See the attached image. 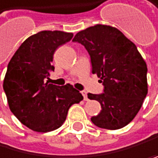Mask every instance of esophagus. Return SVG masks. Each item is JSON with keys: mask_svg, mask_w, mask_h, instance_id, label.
<instances>
[{"mask_svg": "<svg viewBox=\"0 0 158 158\" xmlns=\"http://www.w3.org/2000/svg\"><path fill=\"white\" fill-rule=\"evenodd\" d=\"M81 93H82V95H83L84 101H88V95H87V92H85V91H82Z\"/></svg>", "mask_w": 158, "mask_h": 158, "instance_id": "obj_1", "label": "esophagus"}]
</instances>
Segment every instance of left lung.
Wrapping results in <instances>:
<instances>
[{"instance_id":"obj_1","label":"left lung","mask_w":158,"mask_h":158,"mask_svg":"<svg viewBox=\"0 0 158 158\" xmlns=\"http://www.w3.org/2000/svg\"><path fill=\"white\" fill-rule=\"evenodd\" d=\"M72 41L85 47L92 72L103 85L102 94H88L102 106L92 122L108 130L123 128L139 112L148 94V67L136 45L118 29L102 24L80 31Z\"/></svg>"}]
</instances>
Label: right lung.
Listing matches in <instances>:
<instances>
[{"instance_id":"right-lung-1","label":"right lung","mask_w":158,"mask_h":158,"mask_svg":"<svg viewBox=\"0 0 158 158\" xmlns=\"http://www.w3.org/2000/svg\"><path fill=\"white\" fill-rule=\"evenodd\" d=\"M72 33L41 31L27 38L8 62L4 91L15 116L36 132L53 131L64 123L69 107L83 100L71 85L50 84L53 53Z\"/></svg>"}]
</instances>
